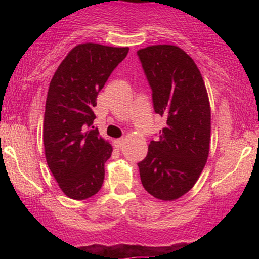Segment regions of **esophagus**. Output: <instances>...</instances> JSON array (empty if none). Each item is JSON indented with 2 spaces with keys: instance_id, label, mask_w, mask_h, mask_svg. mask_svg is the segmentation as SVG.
<instances>
[{
  "instance_id": "obj_1",
  "label": "esophagus",
  "mask_w": 259,
  "mask_h": 259,
  "mask_svg": "<svg viewBox=\"0 0 259 259\" xmlns=\"http://www.w3.org/2000/svg\"><path fill=\"white\" fill-rule=\"evenodd\" d=\"M123 144H124V139H117V140H114V145H115V146H117L118 148H120L121 146H123Z\"/></svg>"
}]
</instances>
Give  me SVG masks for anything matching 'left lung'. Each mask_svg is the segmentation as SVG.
Segmentation results:
<instances>
[{
  "label": "left lung",
  "instance_id": "obj_1",
  "mask_svg": "<svg viewBox=\"0 0 259 259\" xmlns=\"http://www.w3.org/2000/svg\"><path fill=\"white\" fill-rule=\"evenodd\" d=\"M152 90L153 109L167 119L159 138L138 163L142 186L163 201L192 189L206 165L210 141V107L206 86L194 59L171 45L139 50Z\"/></svg>",
  "mask_w": 259,
  "mask_h": 259
}]
</instances>
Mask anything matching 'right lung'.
<instances>
[{"label": "right lung", "mask_w": 259, "mask_h": 259, "mask_svg": "<svg viewBox=\"0 0 259 259\" xmlns=\"http://www.w3.org/2000/svg\"><path fill=\"white\" fill-rule=\"evenodd\" d=\"M129 47L81 44L68 53L50 82L44 119L47 165L62 191L85 200L100 191L112 146L92 126L94 107Z\"/></svg>", "instance_id": "1"}]
</instances>
